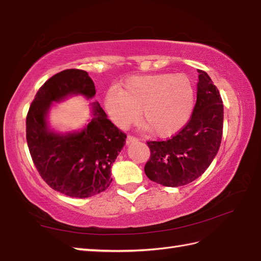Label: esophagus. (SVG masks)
Segmentation results:
<instances>
[{
	"label": "esophagus",
	"mask_w": 261,
	"mask_h": 261,
	"mask_svg": "<svg viewBox=\"0 0 261 261\" xmlns=\"http://www.w3.org/2000/svg\"><path fill=\"white\" fill-rule=\"evenodd\" d=\"M138 140H137V138L136 137H134V136H128V137H127V140H126V144L127 145H130V144H133V143H136Z\"/></svg>",
	"instance_id": "1"
}]
</instances>
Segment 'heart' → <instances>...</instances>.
Here are the masks:
<instances>
[{
	"label": "heart",
	"instance_id": "1",
	"mask_svg": "<svg viewBox=\"0 0 261 261\" xmlns=\"http://www.w3.org/2000/svg\"><path fill=\"white\" fill-rule=\"evenodd\" d=\"M105 106L114 123L129 126L141 118L153 135L169 137L187 125L195 107V88L185 74L170 73L134 75L123 88L111 87Z\"/></svg>",
	"mask_w": 261,
	"mask_h": 261
}]
</instances>
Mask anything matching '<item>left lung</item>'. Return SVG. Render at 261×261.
I'll return each instance as SVG.
<instances>
[{
    "mask_svg": "<svg viewBox=\"0 0 261 261\" xmlns=\"http://www.w3.org/2000/svg\"><path fill=\"white\" fill-rule=\"evenodd\" d=\"M197 101L189 123L168 141L147 142L151 156L144 171L166 187L193 182L211 166L221 145L224 108L208 74L198 70Z\"/></svg>",
    "mask_w": 261,
    "mask_h": 261,
    "instance_id": "obj_1",
    "label": "left lung"
}]
</instances>
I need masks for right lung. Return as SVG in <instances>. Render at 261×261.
I'll use <instances>...</instances> for the list:
<instances>
[{
	"label": "right lung",
	"mask_w": 261,
	"mask_h": 261,
	"mask_svg": "<svg viewBox=\"0 0 261 261\" xmlns=\"http://www.w3.org/2000/svg\"><path fill=\"white\" fill-rule=\"evenodd\" d=\"M73 95L87 100L95 95L88 72L65 70L44 83L31 103L25 120L27 143L41 178L68 197L87 198L107 189L111 166L123 150L126 135L108 119L98 101L90 103L91 119L81 129H53L48 115L54 103Z\"/></svg>",
	"instance_id": "add662e5"
}]
</instances>
